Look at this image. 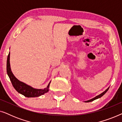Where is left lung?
Wrapping results in <instances>:
<instances>
[{
	"label": "left lung",
	"mask_w": 122,
	"mask_h": 122,
	"mask_svg": "<svg viewBox=\"0 0 122 122\" xmlns=\"http://www.w3.org/2000/svg\"><path fill=\"white\" fill-rule=\"evenodd\" d=\"M109 87L106 90V91H105L104 92H103V93H102L101 94L98 95V96H96V97L93 98H92V99H90V100H88V101H85V102H92V101H94V100H96V99H98V98L102 97V96H103V95L106 94V93L108 91V89H109Z\"/></svg>",
	"instance_id": "obj_1"
}]
</instances>
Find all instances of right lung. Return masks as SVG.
Returning a JSON list of instances; mask_svg holds the SVG:
<instances>
[{
    "mask_svg": "<svg viewBox=\"0 0 122 122\" xmlns=\"http://www.w3.org/2000/svg\"><path fill=\"white\" fill-rule=\"evenodd\" d=\"M6 71L8 76H9L13 87L19 93L23 95L26 97H37L42 96L45 93L49 91V87L50 81L46 88L43 89H35L31 86L26 84L25 83L19 81L13 74L11 71L10 65V52L8 56L7 61H6Z\"/></svg>",
    "mask_w": 122,
    "mask_h": 122,
    "instance_id": "add662e5",
    "label": "right lung"
}]
</instances>
